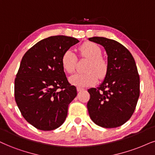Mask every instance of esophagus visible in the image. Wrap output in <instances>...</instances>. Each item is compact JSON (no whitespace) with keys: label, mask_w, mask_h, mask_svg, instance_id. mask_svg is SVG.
<instances>
[{"label":"esophagus","mask_w":155,"mask_h":155,"mask_svg":"<svg viewBox=\"0 0 155 155\" xmlns=\"http://www.w3.org/2000/svg\"><path fill=\"white\" fill-rule=\"evenodd\" d=\"M83 88H82V87H77V91L78 92H81V91H83Z\"/></svg>","instance_id":"1"}]
</instances>
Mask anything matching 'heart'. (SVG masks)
<instances>
[{
    "label": "heart",
    "mask_w": 155,
    "mask_h": 155,
    "mask_svg": "<svg viewBox=\"0 0 155 155\" xmlns=\"http://www.w3.org/2000/svg\"><path fill=\"white\" fill-rule=\"evenodd\" d=\"M80 54L82 57L90 60L86 68V72L78 73L69 78L72 85L78 87H87L94 85L98 78H103L108 71V64L101 57V50L96 44L90 42L83 43L79 47ZM77 57L72 50H68L64 53L61 59L63 69L68 73H72L75 70Z\"/></svg>",
    "instance_id": "heart-1"
}]
</instances>
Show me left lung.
<instances>
[{
	"label": "left lung",
	"instance_id": "obj_1",
	"mask_svg": "<svg viewBox=\"0 0 155 155\" xmlns=\"http://www.w3.org/2000/svg\"><path fill=\"white\" fill-rule=\"evenodd\" d=\"M91 41L102 45L107 54L108 71L102 83L88 89L87 107L92 121L99 127L116 128L132 116L139 97V76L134 59L115 40L94 37Z\"/></svg>",
	"mask_w": 155,
	"mask_h": 155
}]
</instances>
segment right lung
<instances>
[{
    "instance_id": "obj_1",
    "label": "right lung",
    "mask_w": 155,
    "mask_h": 155,
    "mask_svg": "<svg viewBox=\"0 0 155 155\" xmlns=\"http://www.w3.org/2000/svg\"><path fill=\"white\" fill-rule=\"evenodd\" d=\"M79 40L66 36L46 38L25 53L15 79V100L22 116L43 131L60 127L77 95L67 79L61 59Z\"/></svg>"
}]
</instances>
